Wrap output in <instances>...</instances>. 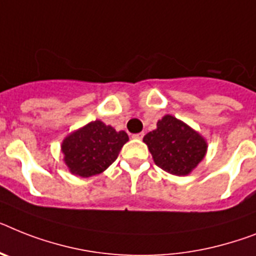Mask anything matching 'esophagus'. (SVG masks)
<instances>
[{
	"label": "esophagus",
	"instance_id": "1",
	"mask_svg": "<svg viewBox=\"0 0 256 256\" xmlns=\"http://www.w3.org/2000/svg\"><path fill=\"white\" fill-rule=\"evenodd\" d=\"M132 137L133 138H136V140H141V138H142L144 137V133L141 132V133H134V134H132Z\"/></svg>",
	"mask_w": 256,
	"mask_h": 256
}]
</instances>
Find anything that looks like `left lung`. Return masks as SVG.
<instances>
[{
  "label": "left lung",
  "mask_w": 256,
  "mask_h": 256,
  "mask_svg": "<svg viewBox=\"0 0 256 256\" xmlns=\"http://www.w3.org/2000/svg\"><path fill=\"white\" fill-rule=\"evenodd\" d=\"M142 141L148 145L154 164L178 176L191 174L208 150L206 138L172 115L158 120L157 128L146 133Z\"/></svg>",
  "instance_id": "1"
}]
</instances>
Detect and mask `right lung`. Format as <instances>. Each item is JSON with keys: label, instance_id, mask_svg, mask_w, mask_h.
<instances>
[{"label": "right lung", "instance_id": "add662e5", "mask_svg": "<svg viewBox=\"0 0 256 256\" xmlns=\"http://www.w3.org/2000/svg\"><path fill=\"white\" fill-rule=\"evenodd\" d=\"M128 140L124 130L118 132L100 120H94L69 133L61 142V153L72 174L88 178L112 164Z\"/></svg>", "mask_w": 256, "mask_h": 256}]
</instances>
